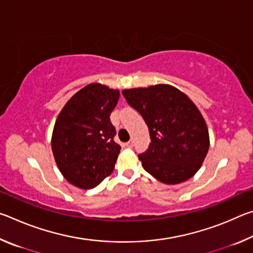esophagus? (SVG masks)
I'll return each instance as SVG.
<instances>
[{
  "label": "esophagus",
  "mask_w": 253,
  "mask_h": 253,
  "mask_svg": "<svg viewBox=\"0 0 253 253\" xmlns=\"http://www.w3.org/2000/svg\"><path fill=\"white\" fill-rule=\"evenodd\" d=\"M126 146H127L128 148H131L132 146H134V142H132V140H129V142L126 143Z\"/></svg>",
  "instance_id": "34e87169"
}]
</instances>
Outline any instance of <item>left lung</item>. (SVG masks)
<instances>
[{
	"label": "left lung",
	"instance_id": "1",
	"mask_svg": "<svg viewBox=\"0 0 253 253\" xmlns=\"http://www.w3.org/2000/svg\"><path fill=\"white\" fill-rule=\"evenodd\" d=\"M128 104L142 115L152 142L138 157L146 172L165 184L191 178L207 156L209 130L200 110L173 85L123 90Z\"/></svg>",
	"mask_w": 253,
	"mask_h": 253
}]
</instances>
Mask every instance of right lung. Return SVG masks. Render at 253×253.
<instances>
[{
	"mask_svg": "<svg viewBox=\"0 0 253 253\" xmlns=\"http://www.w3.org/2000/svg\"><path fill=\"white\" fill-rule=\"evenodd\" d=\"M119 91L90 84L75 93L60 111L52 134V152L60 172L77 187H96L114 170L121 146L110 114Z\"/></svg>",
	"mask_w": 253,
	"mask_h": 253,
	"instance_id": "obj_1",
	"label": "right lung"
}]
</instances>
